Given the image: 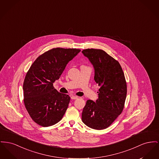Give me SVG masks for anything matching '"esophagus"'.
<instances>
[{"label":"esophagus","mask_w":159,"mask_h":159,"mask_svg":"<svg viewBox=\"0 0 159 159\" xmlns=\"http://www.w3.org/2000/svg\"><path fill=\"white\" fill-rule=\"evenodd\" d=\"M79 97H77V96H75V95H72L71 97V98L72 99V100H76V99H77Z\"/></svg>","instance_id":"34e87169"}]
</instances>
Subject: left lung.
Returning a JSON list of instances; mask_svg holds the SVG:
<instances>
[{
    "mask_svg": "<svg viewBox=\"0 0 159 159\" xmlns=\"http://www.w3.org/2000/svg\"><path fill=\"white\" fill-rule=\"evenodd\" d=\"M82 52L93 65L94 80L100 87L96 102L86 101L82 120L91 129H105L123 111L127 95L124 74L118 61L103 50L88 48Z\"/></svg>",
    "mask_w": 159,
    "mask_h": 159,
    "instance_id": "1",
    "label": "left lung"
}]
</instances>
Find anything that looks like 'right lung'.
Masks as SVG:
<instances>
[{
	"instance_id": "obj_1",
	"label": "right lung",
	"mask_w": 159,
	"mask_h": 159,
	"mask_svg": "<svg viewBox=\"0 0 159 159\" xmlns=\"http://www.w3.org/2000/svg\"><path fill=\"white\" fill-rule=\"evenodd\" d=\"M80 49L53 48L38 56L30 66L23 83L24 104L32 120L43 127L60 121L70 101L53 84Z\"/></svg>"
}]
</instances>
